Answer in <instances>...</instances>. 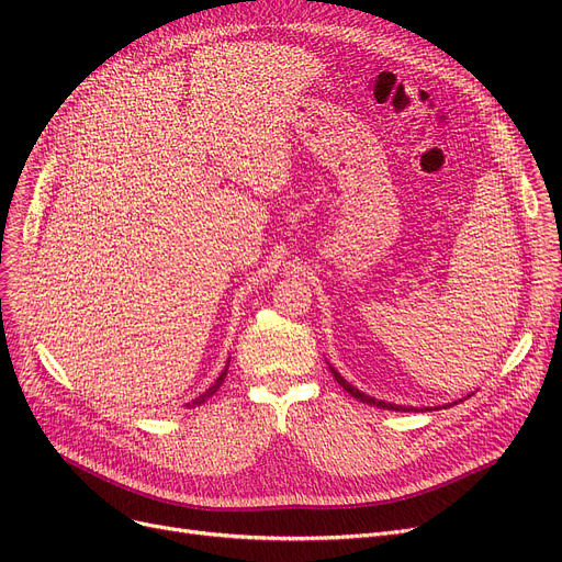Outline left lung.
Returning a JSON list of instances; mask_svg holds the SVG:
<instances>
[{
    "label": "left lung",
    "mask_w": 562,
    "mask_h": 562,
    "mask_svg": "<svg viewBox=\"0 0 562 562\" xmlns=\"http://www.w3.org/2000/svg\"><path fill=\"white\" fill-rule=\"evenodd\" d=\"M330 371H333V375H335V380L339 382V385L350 394V396H356L358 401H362V403H367V405H375V407H382V409H396V412H409V409H415V412H419L417 407H405V405H396V403H385V401H375V398H371V396H367V394H362L360 390H356L350 385V382H346L344 378H341V373H337L335 371V367H330ZM422 409H430V407H422ZM437 409V407H435Z\"/></svg>",
    "instance_id": "1"
}]
</instances>
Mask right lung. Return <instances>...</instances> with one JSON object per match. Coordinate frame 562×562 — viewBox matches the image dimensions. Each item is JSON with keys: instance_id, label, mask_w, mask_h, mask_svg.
I'll return each instance as SVG.
<instances>
[{"instance_id": "1", "label": "right lung", "mask_w": 562, "mask_h": 562, "mask_svg": "<svg viewBox=\"0 0 562 562\" xmlns=\"http://www.w3.org/2000/svg\"><path fill=\"white\" fill-rule=\"evenodd\" d=\"M227 367H229V364H227ZM227 367H225V369H223V373H221V375H218V378H216V382H214V385H212V387H210V390H206V392H204V394H200V396H198V398H195V401H193V403H187V407H195V405H200V403H204V401H206V398H210V396H214V394H216V392H218V387H221V385H223V380H225V375H227Z\"/></svg>"}]
</instances>
